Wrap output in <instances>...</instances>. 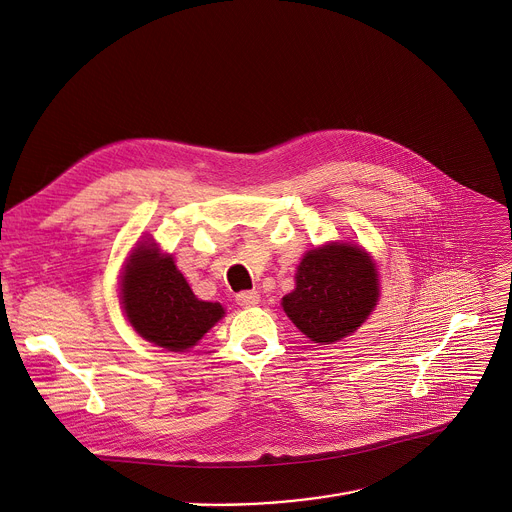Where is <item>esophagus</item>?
<instances>
[{"mask_svg":"<svg viewBox=\"0 0 512 512\" xmlns=\"http://www.w3.org/2000/svg\"><path fill=\"white\" fill-rule=\"evenodd\" d=\"M237 302H239L241 306H245V308L255 306V304H259V292H255V290L239 292V294H237Z\"/></svg>","mask_w":512,"mask_h":512,"instance_id":"34e87169","label":"esophagus"}]
</instances>
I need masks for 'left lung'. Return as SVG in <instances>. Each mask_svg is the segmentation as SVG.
Returning a JSON list of instances; mask_svg holds the SVG:
<instances>
[{
    "label": "left lung",
    "instance_id": "1",
    "mask_svg": "<svg viewBox=\"0 0 512 512\" xmlns=\"http://www.w3.org/2000/svg\"><path fill=\"white\" fill-rule=\"evenodd\" d=\"M378 273L365 251L347 243L308 251L296 273V288L284 296V310L314 343H335L351 335L374 310Z\"/></svg>",
    "mask_w": 512,
    "mask_h": 512
}]
</instances>
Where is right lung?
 I'll use <instances>...</instances> for the list:
<instances>
[{"instance_id":"1","label":"right lung","mask_w":512,"mask_h":512,"mask_svg":"<svg viewBox=\"0 0 512 512\" xmlns=\"http://www.w3.org/2000/svg\"><path fill=\"white\" fill-rule=\"evenodd\" d=\"M122 304L134 331L169 351L196 345L224 314L218 302L198 300L173 259L151 245L130 255Z\"/></svg>"}]
</instances>
